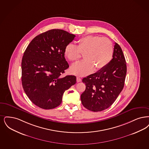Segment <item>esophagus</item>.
Segmentation results:
<instances>
[{
    "mask_svg": "<svg viewBox=\"0 0 149 149\" xmlns=\"http://www.w3.org/2000/svg\"><path fill=\"white\" fill-rule=\"evenodd\" d=\"M77 83L80 82V81H81V79L80 77H77Z\"/></svg>",
    "mask_w": 149,
    "mask_h": 149,
    "instance_id": "1",
    "label": "esophagus"
}]
</instances>
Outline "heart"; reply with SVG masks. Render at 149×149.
<instances>
[{
    "label": "heart",
    "mask_w": 149,
    "mask_h": 149,
    "mask_svg": "<svg viewBox=\"0 0 149 149\" xmlns=\"http://www.w3.org/2000/svg\"><path fill=\"white\" fill-rule=\"evenodd\" d=\"M113 49L110 40L99 36H88L78 40L77 45L69 43L66 46L64 54L70 61L80 59L82 54L85 60L71 66V71L78 75H87L104 68L113 58Z\"/></svg>",
    "instance_id": "heart-1"
}]
</instances>
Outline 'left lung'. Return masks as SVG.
Instances as JSON below:
<instances>
[{"label": "left lung", "instance_id": "left-lung-1", "mask_svg": "<svg viewBox=\"0 0 149 149\" xmlns=\"http://www.w3.org/2000/svg\"><path fill=\"white\" fill-rule=\"evenodd\" d=\"M126 63L121 47L115 42L113 59L104 68L82 80L86 89L81 95L84 107L97 112L110 107L123 89Z\"/></svg>", "mask_w": 149, "mask_h": 149}]
</instances>
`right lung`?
Segmentation results:
<instances>
[{
  "label": "right lung",
  "mask_w": 149,
  "mask_h": 149,
  "mask_svg": "<svg viewBox=\"0 0 149 149\" xmlns=\"http://www.w3.org/2000/svg\"><path fill=\"white\" fill-rule=\"evenodd\" d=\"M75 37L65 30L52 29L36 36L26 49L22 61V85L37 107H58L65 91L76 83L75 76L61 75L69 66L65 48Z\"/></svg>",
  "instance_id": "obj_1"
}]
</instances>
